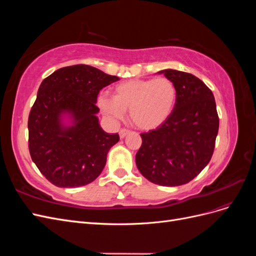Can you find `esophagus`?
I'll return each mask as SVG.
<instances>
[{
	"instance_id": "esophagus-1",
	"label": "esophagus",
	"mask_w": 256,
	"mask_h": 256,
	"mask_svg": "<svg viewBox=\"0 0 256 256\" xmlns=\"http://www.w3.org/2000/svg\"><path fill=\"white\" fill-rule=\"evenodd\" d=\"M130 134V131H129V130H126V129H122V130H120V132H118L120 138H125V136H126L127 134Z\"/></svg>"
}]
</instances>
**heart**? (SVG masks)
<instances>
[{"mask_svg":"<svg viewBox=\"0 0 256 256\" xmlns=\"http://www.w3.org/2000/svg\"><path fill=\"white\" fill-rule=\"evenodd\" d=\"M177 99L175 84L168 78L131 79L116 85L113 98L98 97V106L106 116L120 120L129 110L134 125L143 131L161 127L173 113Z\"/></svg>","mask_w":256,"mask_h":256,"instance_id":"heart-1","label":"heart"}]
</instances>
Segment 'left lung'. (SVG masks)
<instances>
[{
	"label": "left lung",
	"mask_w": 256,
	"mask_h": 256,
	"mask_svg": "<svg viewBox=\"0 0 256 256\" xmlns=\"http://www.w3.org/2000/svg\"><path fill=\"white\" fill-rule=\"evenodd\" d=\"M158 74L175 84L176 104L164 125L141 134L136 164L146 180L176 187L192 180L210 161L219 118L212 92L196 76L175 69Z\"/></svg>",
	"instance_id": "left-lung-1"
}]
</instances>
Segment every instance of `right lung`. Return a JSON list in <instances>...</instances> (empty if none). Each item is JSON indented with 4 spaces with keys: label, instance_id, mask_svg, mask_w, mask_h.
<instances>
[{
    "label": "right lung",
    "instance_id": "right-lung-1",
    "mask_svg": "<svg viewBox=\"0 0 256 256\" xmlns=\"http://www.w3.org/2000/svg\"><path fill=\"white\" fill-rule=\"evenodd\" d=\"M88 65L58 69L46 78L28 116V150L40 173L60 188L90 184L120 141L99 124L100 90L118 81Z\"/></svg>",
    "mask_w": 256,
    "mask_h": 256
}]
</instances>
